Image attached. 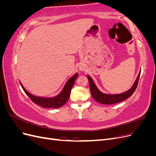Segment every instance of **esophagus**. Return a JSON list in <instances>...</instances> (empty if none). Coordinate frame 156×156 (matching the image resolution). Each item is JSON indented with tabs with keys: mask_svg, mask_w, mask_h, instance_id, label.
I'll return each instance as SVG.
<instances>
[{
	"mask_svg": "<svg viewBox=\"0 0 156 156\" xmlns=\"http://www.w3.org/2000/svg\"><path fill=\"white\" fill-rule=\"evenodd\" d=\"M81 70H83V69H81Z\"/></svg>",
	"mask_w": 156,
	"mask_h": 156,
	"instance_id": "obj_1",
	"label": "esophagus"
}]
</instances>
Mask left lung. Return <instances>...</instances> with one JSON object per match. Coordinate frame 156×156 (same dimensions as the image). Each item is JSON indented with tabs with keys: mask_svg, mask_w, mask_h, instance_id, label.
<instances>
[{
	"mask_svg": "<svg viewBox=\"0 0 156 156\" xmlns=\"http://www.w3.org/2000/svg\"><path fill=\"white\" fill-rule=\"evenodd\" d=\"M140 75V72L139 73L138 77L136 78L133 87H132L129 90H127L122 94H112H112H105L100 92L95 85V84H94L92 78L88 76V75H87V77L89 81L90 90L91 94L94 100L98 103H101V104L111 105L121 102L131 96L132 94L134 93L136 87H137Z\"/></svg>",
	"mask_w": 156,
	"mask_h": 156,
	"instance_id": "1",
	"label": "left lung"
}]
</instances>
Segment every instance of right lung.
Wrapping results in <instances>:
<instances>
[{
  "label": "right lung",
  "mask_w": 156,
  "mask_h": 156,
  "mask_svg": "<svg viewBox=\"0 0 156 156\" xmlns=\"http://www.w3.org/2000/svg\"><path fill=\"white\" fill-rule=\"evenodd\" d=\"M77 77L78 73H76L73 77H72L68 80L66 83L62 92H61L58 96L49 98L37 97L32 95V94H30L29 92L26 90L25 88L23 87L21 83L20 84L27 95L29 96L30 100L34 103H36V104L44 108H56L62 107L68 101L69 98L71 90H72V88L73 86L74 83L75 81V80L77 78Z\"/></svg>",
  "instance_id": "right-lung-1"
}]
</instances>
